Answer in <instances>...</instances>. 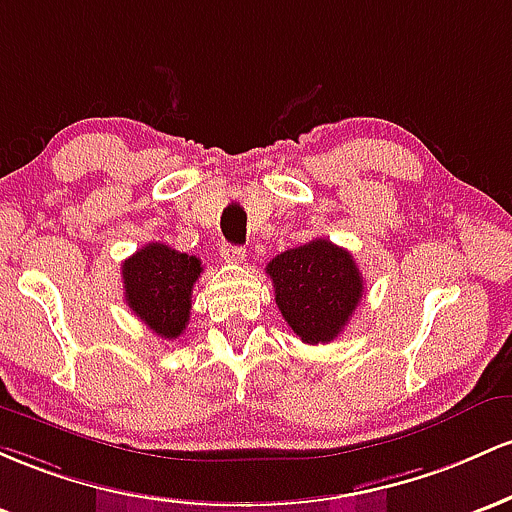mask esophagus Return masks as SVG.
Masks as SVG:
<instances>
[{"label": "esophagus", "mask_w": 512, "mask_h": 512, "mask_svg": "<svg viewBox=\"0 0 512 512\" xmlns=\"http://www.w3.org/2000/svg\"><path fill=\"white\" fill-rule=\"evenodd\" d=\"M222 258H225L227 263H244L246 249H244V246L227 244V246H222Z\"/></svg>", "instance_id": "obj_1"}]
</instances>
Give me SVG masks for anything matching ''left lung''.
Wrapping results in <instances>:
<instances>
[{
	"instance_id": "1",
	"label": "left lung",
	"mask_w": 512,
	"mask_h": 512,
	"mask_svg": "<svg viewBox=\"0 0 512 512\" xmlns=\"http://www.w3.org/2000/svg\"><path fill=\"white\" fill-rule=\"evenodd\" d=\"M266 273L287 326L309 346L329 343L346 329L365 292L353 256L329 239L283 251Z\"/></svg>"
}]
</instances>
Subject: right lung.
<instances>
[{"label": "right lung", "instance_id": "add662e5", "mask_svg": "<svg viewBox=\"0 0 512 512\" xmlns=\"http://www.w3.org/2000/svg\"><path fill=\"white\" fill-rule=\"evenodd\" d=\"M200 273V258L152 241L123 261L125 302L157 336L174 341L186 331Z\"/></svg>", "mask_w": 512, "mask_h": 512}]
</instances>
